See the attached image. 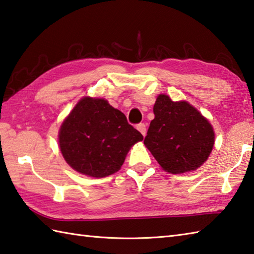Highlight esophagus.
<instances>
[{
    "instance_id": "1",
    "label": "esophagus",
    "mask_w": 254,
    "mask_h": 254,
    "mask_svg": "<svg viewBox=\"0 0 254 254\" xmlns=\"http://www.w3.org/2000/svg\"><path fill=\"white\" fill-rule=\"evenodd\" d=\"M136 128L137 130L142 133V135L143 136H145L146 135V126H145L144 123H139V124H137L136 126Z\"/></svg>"
}]
</instances>
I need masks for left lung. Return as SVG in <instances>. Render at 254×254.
<instances>
[{"instance_id": "1", "label": "left lung", "mask_w": 254, "mask_h": 254, "mask_svg": "<svg viewBox=\"0 0 254 254\" xmlns=\"http://www.w3.org/2000/svg\"><path fill=\"white\" fill-rule=\"evenodd\" d=\"M155 118L144 144L170 174L195 170L207 160L215 142L213 127L187 101H172L159 95L154 105Z\"/></svg>"}]
</instances>
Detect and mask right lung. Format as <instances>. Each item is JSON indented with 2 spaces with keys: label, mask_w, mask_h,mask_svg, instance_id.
<instances>
[{
  "label": "right lung",
  "mask_w": 254,
  "mask_h": 254,
  "mask_svg": "<svg viewBox=\"0 0 254 254\" xmlns=\"http://www.w3.org/2000/svg\"><path fill=\"white\" fill-rule=\"evenodd\" d=\"M142 139L120 110L91 97L77 102L59 132V146L66 163L93 178L120 170L128 150Z\"/></svg>",
  "instance_id": "1"
}]
</instances>
